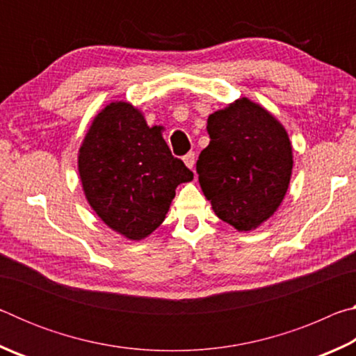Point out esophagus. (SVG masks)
Instances as JSON below:
<instances>
[{"label": "esophagus", "instance_id": "34e87169", "mask_svg": "<svg viewBox=\"0 0 356 356\" xmlns=\"http://www.w3.org/2000/svg\"><path fill=\"white\" fill-rule=\"evenodd\" d=\"M184 163L190 168V170H193L195 168V163H196V156H195V152H188L185 156H184Z\"/></svg>", "mask_w": 356, "mask_h": 356}]
</instances>
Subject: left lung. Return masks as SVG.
<instances>
[{"mask_svg": "<svg viewBox=\"0 0 356 356\" xmlns=\"http://www.w3.org/2000/svg\"><path fill=\"white\" fill-rule=\"evenodd\" d=\"M209 146L196 163L204 196L237 231L261 226L281 206L291 184L292 144L272 113L238 99L207 119Z\"/></svg>", "mask_w": 356, "mask_h": 356, "instance_id": "8db88e82", "label": "left lung"}]
</instances>
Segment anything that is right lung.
I'll list each match as a JSON object with an SVG mask.
<instances>
[{
	"label": "right lung",
	"mask_w": 356,
	"mask_h": 356,
	"mask_svg": "<svg viewBox=\"0 0 356 356\" xmlns=\"http://www.w3.org/2000/svg\"><path fill=\"white\" fill-rule=\"evenodd\" d=\"M84 196L99 218L129 240H143L165 221L177 185L193 180L172 156L161 127H149L129 102H111L78 150Z\"/></svg>",
	"instance_id": "right-lung-1"
}]
</instances>
